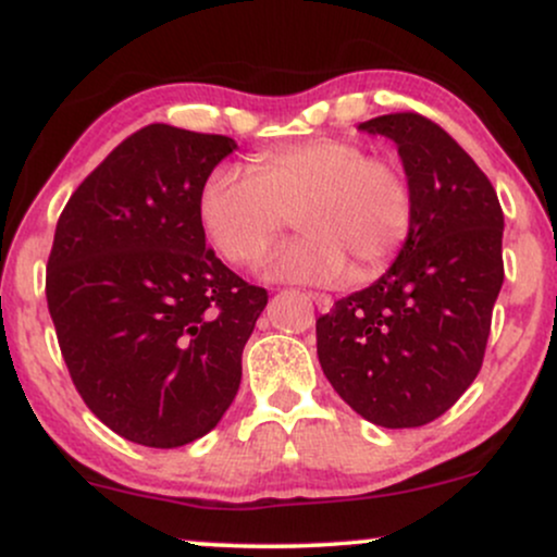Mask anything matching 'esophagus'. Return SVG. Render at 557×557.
<instances>
[{
  "label": "esophagus",
  "mask_w": 557,
  "mask_h": 557,
  "mask_svg": "<svg viewBox=\"0 0 557 557\" xmlns=\"http://www.w3.org/2000/svg\"><path fill=\"white\" fill-rule=\"evenodd\" d=\"M309 298L314 300L319 311H330L332 309V298L324 296V293H309Z\"/></svg>",
  "instance_id": "esophagus-1"
}]
</instances>
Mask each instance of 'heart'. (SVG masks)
Masks as SVG:
<instances>
[{"mask_svg":"<svg viewBox=\"0 0 557 557\" xmlns=\"http://www.w3.org/2000/svg\"><path fill=\"white\" fill-rule=\"evenodd\" d=\"M296 214L300 235L267 257L274 283L335 285L376 277L411 233L413 190L400 164L359 140L311 138L253 159L251 175L220 164L198 190V222L214 251L253 264Z\"/></svg>","mask_w":557,"mask_h":557,"instance_id":"1","label":"heart"}]
</instances>
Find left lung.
I'll list each match as a JSON object with an SVG mask.
<instances>
[{
	"mask_svg": "<svg viewBox=\"0 0 557 557\" xmlns=\"http://www.w3.org/2000/svg\"><path fill=\"white\" fill-rule=\"evenodd\" d=\"M359 131L398 146L413 222L387 272L317 319V356L356 413L408 430L443 417L482 369L505 222L487 175L432 120L382 114Z\"/></svg>",
	"mask_w": 557,
	"mask_h": 557,
	"instance_id": "1",
	"label": "left lung"
}]
</instances>
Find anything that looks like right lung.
<instances>
[{"instance_id":"obj_1","label":"right lung","mask_w":557,"mask_h":557,"mask_svg":"<svg viewBox=\"0 0 557 557\" xmlns=\"http://www.w3.org/2000/svg\"><path fill=\"white\" fill-rule=\"evenodd\" d=\"M233 138L146 125L70 196L47 264V304L81 398L146 447L212 432L240 387L267 306L207 248L203 177Z\"/></svg>"}]
</instances>
